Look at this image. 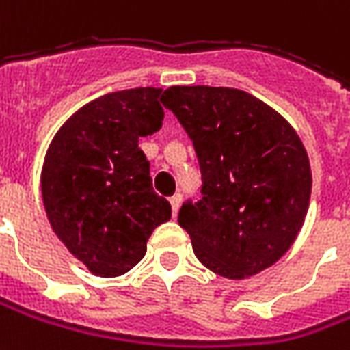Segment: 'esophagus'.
Masks as SVG:
<instances>
[{"label": "esophagus", "instance_id": "esophagus-1", "mask_svg": "<svg viewBox=\"0 0 350 350\" xmlns=\"http://www.w3.org/2000/svg\"><path fill=\"white\" fill-rule=\"evenodd\" d=\"M180 204H182V195L180 193H176L174 197H170V206H172V214H178V210H180Z\"/></svg>", "mask_w": 350, "mask_h": 350}]
</instances>
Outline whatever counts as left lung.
I'll list each match as a JSON object with an SVG mask.
<instances>
[{
  "label": "left lung",
  "mask_w": 350,
  "mask_h": 350,
  "mask_svg": "<svg viewBox=\"0 0 350 350\" xmlns=\"http://www.w3.org/2000/svg\"><path fill=\"white\" fill-rule=\"evenodd\" d=\"M191 138L202 199L178 224L202 265L252 277L284 256L305 221L311 167L299 136L273 107L227 87H170L161 96Z\"/></svg>",
  "instance_id": "8db88e82"
}]
</instances>
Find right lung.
I'll list each match as a JSON object with an SVG mask.
<instances>
[{
	"label": "right lung",
	"instance_id": "add662e5",
	"mask_svg": "<svg viewBox=\"0 0 350 350\" xmlns=\"http://www.w3.org/2000/svg\"><path fill=\"white\" fill-rule=\"evenodd\" d=\"M161 90L92 100L62 124L45 155L41 193L51 227L98 277H119L140 263L153 229L172 216L138 148L140 136L163 126Z\"/></svg>",
	"mask_w": 350,
	"mask_h": 350
}]
</instances>
